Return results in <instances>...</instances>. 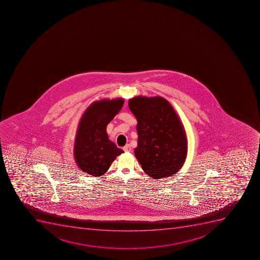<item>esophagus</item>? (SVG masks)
Masks as SVG:
<instances>
[{"mask_svg": "<svg viewBox=\"0 0 260 260\" xmlns=\"http://www.w3.org/2000/svg\"><path fill=\"white\" fill-rule=\"evenodd\" d=\"M131 149V146L129 144H126L125 147H123V151H130Z\"/></svg>", "mask_w": 260, "mask_h": 260, "instance_id": "esophagus-1", "label": "esophagus"}]
</instances>
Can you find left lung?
I'll return each mask as SVG.
<instances>
[{
  "label": "left lung",
  "instance_id": "obj_1",
  "mask_svg": "<svg viewBox=\"0 0 260 260\" xmlns=\"http://www.w3.org/2000/svg\"><path fill=\"white\" fill-rule=\"evenodd\" d=\"M129 109L138 121L136 158L151 178L176 174L187 156L188 141L181 118L172 104L160 96H136Z\"/></svg>",
  "mask_w": 260,
  "mask_h": 260
}]
</instances>
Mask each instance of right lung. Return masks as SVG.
<instances>
[{
    "instance_id": "right-lung-1",
    "label": "right lung",
    "mask_w": 260,
    "mask_h": 260,
    "mask_svg": "<svg viewBox=\"0 0 260 260\" xmlns=\"http://www.w3.org/2000/svg\"><path fill=\"white\" fill-rule=\"evenodd\" d=\"M124 104L122 98L93 102L85 109L78 124L74 157L82 172L94 177L105 174L117 156L124 151L109 140L107 126Z\"/></svg>"
}]
</instances>
